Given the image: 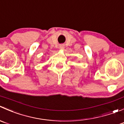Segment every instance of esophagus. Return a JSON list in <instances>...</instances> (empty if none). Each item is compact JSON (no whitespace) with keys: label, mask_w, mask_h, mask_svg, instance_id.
<instances>
[{"label":"esophagus","mask_w":124,"mask_h":124,"mask_svg":"<svg viewBox=\"0 0 124 124\" xmlns=\"http://www.w3.org/2000/svg\"><path fill=\"white\" fill-rule=\"evenodd\" d=\"M65 46L63 44H61V45H59V48L60 49H64Z\"/></svg>","instance_id":"obj_1"}]
</instances>
